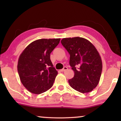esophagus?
Listing matches in <instances>:
<instances>
[{"label": "esophagus", "mask_w": 121, "mask_h": 121, "mask_svg": "<svg viewBox=\"0 0 121 121\" xmlns=\"http://www.w3.org/2000/svg\"><path fill=\"white\" fill-rule=\"evenodd\" d=\"M67 69H68V68L67 67H64L62 69H60V72H65V71L67 70Z\"/></svg>", "instance_id": "34e87169"}]
</instances>
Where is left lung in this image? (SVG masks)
I'll return each mask as SVG.
<instances>
[{
  "instance_id": "1",
  "label": "left lung",
  "mask_w": 121,
  "mask_h": 121,
  "mask_svg": "<svg viewBox=\"0 0 121 121\" xmlns=\"http://www.w3.org/2000/svg\"><path fill=\"white\" fill-rule=\"evenodd\" d=\"M61 43L70 54L69 64L74 72V77L68 80L69 85L82 93L91 92L98 85L102 73L98 51L84 38H64Z\"/></svg>"
}]
</instances>
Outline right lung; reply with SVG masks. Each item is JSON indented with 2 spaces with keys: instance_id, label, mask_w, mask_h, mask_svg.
<instances>
[{
  "instance_id": "1",
  "label": "right lung",
  "mask_w": 121,
  "mask_h": 121,
  "mask_svg": "<svg viewBox=\"0 0 121 121\" xmlns=\"http://www.w3.org/2000/svg\"><path fill=\"white\" fill-rule=\"evenodd\" d=\"M60 39H39L31 43L20 56L17 71L22 85L31 93L40 94L53 86L58 72L50 54Z\"/></svg>"
}]
</instances>
